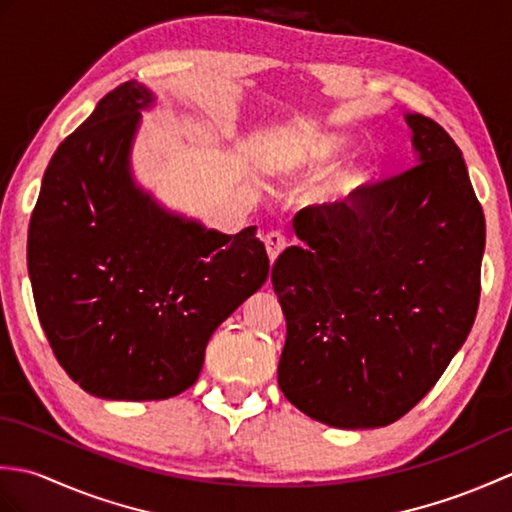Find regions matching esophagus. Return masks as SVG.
Wrapping results in <instances>:
<instances>
[{"label":"esophagus","mask_w":512,"mask_h":512,"mask_svg":"<svg viewBox=\"0 0 512 512\" xmlns=\"http://www.w3.org/2000/svg\"><path fill=\"white\" fill-rule=\"evenodd\" d=\"M264 244H266L268 259H270V262H275V259H277L281 253H284L286 237L281 235V233H277V231H273V233H268V235L264 237Z\"/></svg>","instance_id":"esophagus-1"}]
</instances>
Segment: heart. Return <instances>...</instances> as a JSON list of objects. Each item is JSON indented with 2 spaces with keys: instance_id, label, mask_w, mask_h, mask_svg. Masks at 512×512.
Instances as JSON below:
<instances>
[{
  "instance_id": "b5f03b06",
  "label": "heart",
  "mask_w": 512,
  "mask_h": 512,
  "mask_svg": "<svg viewBox=\"0 0 512 512\" xmlns=\"http://www.w3.org/2000/svg\"><path fill=\"white\" fill-rule=\"evenodd\" d=\"M334 158V138L323 132H308L281 143L273 151V156H270L268 165L273 171L281 173V176H303V173L328 169ZM369 184H372V173H369V169L361 165L341 169L330 180L328 187H325L323 200L330 204L354 202L369 189Z\"/></svg>"
}]
</instances>
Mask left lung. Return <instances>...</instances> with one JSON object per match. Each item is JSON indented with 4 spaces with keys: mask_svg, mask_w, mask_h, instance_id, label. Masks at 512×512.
<instances>
[{
    "mask_svg": "<svg viewBox=\"0 0 512 512\" xmlns=\"http://www.w3.org/2000/svg\"><path fill=\"white\" fill-rule=\"evenodd\" d=\"M413 167L350 204L299 213L273 266L286 317L279 389L336 429L387 427L416 407L469 336L486 222L460 147L405 114Z\"/></svg>",
    "mask_w": 512,
    "mask_h": 512,
    "instance_id": "1",
    "label": "left lung"
}]
</instances>
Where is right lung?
Returning <instances> with one entry per match:
<instances>
[{"label": "right lung", "mask_w": 512, "mask_h": 512, "mask_svg": "<svg viewBox=\"0 0 512 512\" xmlns=\"http://www.w3.org/2000/svg\"><path fill=\"white\" fill-rule=\"evenodd\" d=\"M156 101L138 81L105 94L54 151L28 228V275L52 352L76 385L107 400L189 389L217 325L270 268L255 226L206 228L136 180L140 112Z\"/></svg>", "instance_id": "add662e5"}]
</instances>
